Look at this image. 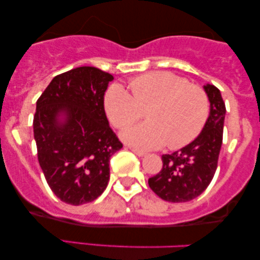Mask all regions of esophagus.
I'll return each mask as SVG.
<instances>
[{
  "mask_svg": "<svg viewBox=\"0 0 260 260\" xmlns=\"http://www.w3.org/2000/svg\"><path fill=\"white\" fill-rule=\"evenodd\" d=\"M131 150H132L136 155H138V156H145V155H147V153H144V151H142V150H138V149L131 148Z\"/></svg>",
  "mask_w": 260,
  "mask_h": 260,
  "instance_id": "esophagus-1",
  "label": "esophagus"
}]
</instances>
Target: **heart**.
I'll list each match as a JSON object with an SVG mask.
<instances>
[{
  "instance_id": "1",
  "label": "heart",
  "mask_w": 260,
  "mask_h": 260,
  "mask_svg": "<svg viewBox=\"0 0 260 260\" xmlns=\"http://www.w3.org/2000/svg\"><path fill=\"white\" fill-rule=\"evenodd\" d=\"M132 95L115 83L105 92L104 105L115 127L123 128L142 117L148 122L129 127L122 139L138 150H153L168 145L178 149L201 133L209 116V100L203 89L169 72H151L129 82Z\"/></svg>"
}]
</instances>
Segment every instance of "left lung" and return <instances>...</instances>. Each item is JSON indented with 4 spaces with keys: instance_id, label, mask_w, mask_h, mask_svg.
<instances>
[{
    "instance_id": "8db88e82",
    "label": "left lung",
    "mask_w": 260,
    "mask_h": 260,
    "mask_svg": "<svg viewBox=\"0 0 260 260\" xmlns=\"http://www.w3.org/2000/svg\"><path fill=\"white\" fill-rule=\"evenodd\" d=\"M210 103L204 128L192 143L165 154L162 169L148 180L149 187L161 199L171 203L189 202L201 196L215 175L222 144L226 107L216 86H203Z\"/></svg>"
}]
</instances>
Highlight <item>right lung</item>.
Here are the masks:
<instances>
[{"mask_svg":"<svg viewBox=\"0 0 260 260\" xmlns=\"http://www.w3.org/2000/svg\"><path fill=\"white\" fill-rule=\"evenodd\" d=\"M112 80L99 68H74L56 76L37 101L32 128L39 164L52 192L67 204L103 194L110 159L122 148L104 109Z\"/></svg>","mask_w":260,"mask_h":260,"instance_id":"1","label":"right lung"}]
</instances>
